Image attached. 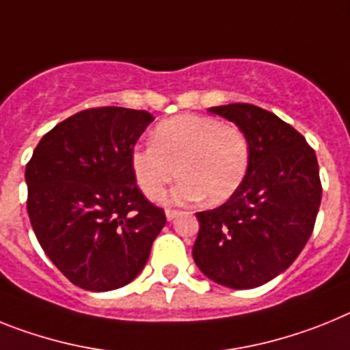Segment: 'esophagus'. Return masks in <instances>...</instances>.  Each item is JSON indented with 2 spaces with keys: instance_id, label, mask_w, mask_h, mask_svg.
Returning a JSON list of instances; mask_svg holds the SVG:
<instances>
[{
  "instance_id": "34e87169",
  "label": "esophagus",
  "mask_w": 350,
  "mask_h": 350,
  "mask_svg": "<svg viewBox=\"0 0 350 350\" xmlns=\"http://www.w3.org/2000/svg\"><path fill=\"white\" fill-rule=\"evenodd\" d=\"M178 216H180V212L178 211H166V219L168 221H173L175 217H178Z\"/></svg>"
}]
</instances>
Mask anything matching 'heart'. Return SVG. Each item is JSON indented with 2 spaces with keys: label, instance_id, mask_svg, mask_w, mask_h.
<instances>
[{
  "label": "heart",
  "instance_id": "b5f03b06",
  "mask_svg": "<svg viewBox=\"0 0 350 350\" xmlns=\"http://www.w3.org/2000/svg\"><path fill=\"white\" fill-rule=\"evenodd\" d=\"M131 166L139 189L150 200L180 175L168 195L172 204L207 198L221 204L234 195L246 178L250 143L241 127L202 115H180L161 122L152 145L131 154Z\"/></svg>",
  "mask_w": 350,
  "mask_h": 350
}]
</instances>
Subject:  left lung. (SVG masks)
<instances>
[{
  "label": "left lung",
  "mask_w": 350,
  "mask_h": 350,
  "mask_svg": "<svg viewBox=\"0 0 350 350\" xmlns=\"http://www.w3.org/2000/svg\"><path fill=\"white\" fill-rule=\"evenodd\" d=\"M208 111L243 129L250 166L228 202L196 212L193 258L217 285L255 288L291 267L308 243L322 196L317 155L292 125L262 107L228 104Z\"/></svg>",
  "instance_id": "8db88e82"
}]
</instances>
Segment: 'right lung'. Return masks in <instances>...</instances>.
<instances>
[{"mask_svg":"<svg viewBox=\"0 0 350 350\" xmlns=\"http://www.w3.org/2000/svg\"><path fill=\"white\" fill-rule=\"evenodd\" d=\"M152 120L150 113L127 107L85 109L51 129L26 164L33 232L79 288L107 292L133 282L166 225L131 166Z\"/></svg>","mask_w":350,"mask_h":350,"instance_id":"1","label":"right lung"}]
</instances>
